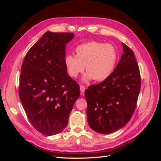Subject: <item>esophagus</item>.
<instances>
[{
    "label": "esophagus",
    "instance_id": "esophagus-1",
    "mask_svg": "<svg viewBox=\"0 0 161 161\" xmlns=\"http://www.w3.org/2000/svg\"><path fill=\"white\" fill-rule=\"evenodd\" d=\"M80 92H82V93H83V92H84L85 91V87L83 85H80Z\"/></svg>",
    "mask_w": 161,
    "mask_h": 161
}]
</instances>
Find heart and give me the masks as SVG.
Returning a JSON list of instances; mask_svg holds the SVG:
<instances>
[{
	"instance_id": "heart-1",
	"label": "heart",
	"mask_w": 161,
	"mask_h": 161,
	"mask_svg": "<svg viewBox=\"0 0 161 161\" xmlns=\"http://www.w3.org/2000/svg\"><path fill=\"white\" fill-rule=\"evenodd\" d=\"M76 56L67 55L64 64L68 74L76 78L86 67L87 71L82 77V81L89 82L106 80L113 72L118 59L115 47L110 43L90 42L78 46Z\"/></svg>"
}]
</instances>
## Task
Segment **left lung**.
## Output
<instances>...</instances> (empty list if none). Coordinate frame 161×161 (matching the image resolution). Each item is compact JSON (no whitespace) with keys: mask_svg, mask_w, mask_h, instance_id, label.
<instances>
[{"mask_svg":"<svg viewBox=\"0 0 161 161\" xmlns=\"http://www.w3.org/2000/svg\"><path fill=\"white\" fill-rule=\"evenodd\" d=\"M123 54L111 75L85 91L90 128L108 134L123 128L132 116L140 90V75L133 51L122 43Z\"/></svg>","mask_w":161,"mask_h":161,"instance_id":"obj_1","label":"left lung"}]
</instances>
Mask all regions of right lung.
I'll list each match as a JSON object with an SVG mask.
<instances>
[{"label": "right lung", "instance_id": "right-lung-1", "mask_svg": "<svg viewBox=\"0 0 161 161\" xmlns=\"http://www.w3.org/2000/svg\"><path fill=\"white\" fill-rule=\"evenodd\" d=\"M72 33L47 31L24 58L19 95L31 125L46 136L56 135L68 124L79 84L68 75L64 64L66 43Z\"/></svg>", "mask_w": 161, "mask_h": 161}]
</instances>
